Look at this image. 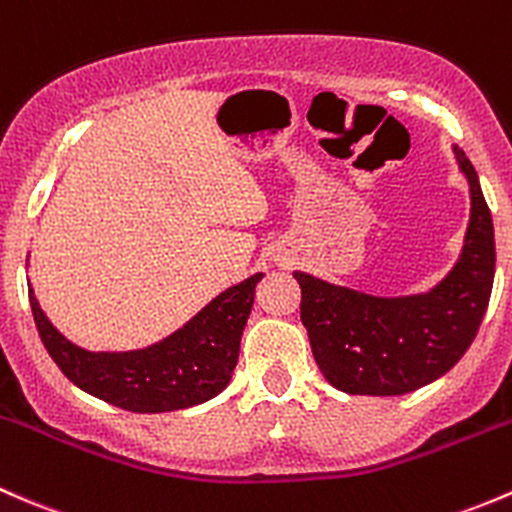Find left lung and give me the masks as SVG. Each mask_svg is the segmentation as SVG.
<instances>
[{"label":"left lung","instance_id":"8db88e82","mask_svg":"<svg viewBox=\"0 0 512 512\" xmlns=\"http://www.w3.org/2000/svg\"><path fill=\"white\" fill-rule=\"evenodd\" d=\"M453 155L471 189V219L456 266L431 291L384 298L293 273L313 357L340 392H414L449 372L481 328L495 276L493 219L471 160L458 145Z\"/></svg>","mask_w":512,"mask_h":512}]
</instances>
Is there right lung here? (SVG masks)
<instances>
[{
	"label": "right lung",
	"instance_id": "add662e5",
	"mask_svg": "<svg viewBox=\"0 0 512 512\" xmlns=\"http://www.w3.org/2000/svg\"><path fill=\"white\" fill-rule=\"evenodd\" d=\"M261 278L226 288L177 333L130 352L83 350L51 325L31 288L29 303L51 360L78 389L125 412L160 414L209 402L231 382Z\"/></svg>",
	"mask_w": 512,
	"mask_h": 512
}]
</instances>
